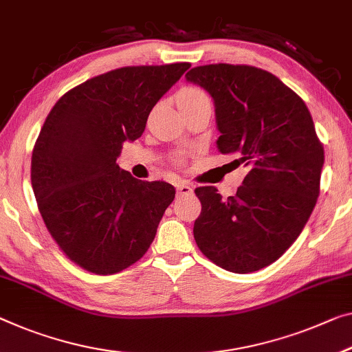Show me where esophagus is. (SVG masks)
I'll return each instance as SVG.
<instances>
[{
  "label": "esophagus",
  "mask_w": 352,
  "mask_h": 352,
  "mask_svg": "<svg viewBox=\"0 0 352 352\" xmlns=\"http://www.w3.org/2000/svg\"><path fill=\"white\" fill-rule=\"evenodd\" d=\"M177 195H192L193 193V188L188 186L187 182H181V184H177Z\"/></svg>",
  "instance_id": "34e87169"
}]
</instances>
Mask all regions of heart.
<instances>
[{
    "label": "heart",
    "mask_w": 352,
    "mask_h": 352,
    "mask_svg": "<svg viewBox=\"0 0 352 352\" xmlns=\"http://www.w3.org/2000/svg\"><path fill=\"white\" fill-rule=\"evenodd\" d=\"M198 100H208V96L203 89L197 88V86H184V88L176 94L177 105L181 104H193Z\"/></svg>",
    "instance_id": "obj_1"
}]
</instances>
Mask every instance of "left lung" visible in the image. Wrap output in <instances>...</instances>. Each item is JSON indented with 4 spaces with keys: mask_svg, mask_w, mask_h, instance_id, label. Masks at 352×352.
Instances as JSON below:
<instances>
[{
    "mask_svg": "<svg viewBox=\"0 0 352 352\" xmlns=\"http://www.w3.org/2000/svg\"><path fill=\"white\" fill-rule=\"evenodd\" d=\"M188 82L212 96L221 154H234L248 173L234 197L197 187L201 214L197 245L236 274L255 272L299 237L320 195L324 148L305 102L267 70L245 64H208Z\"/></svg>",
    "mask_w": 352,
    "mask_h": 352,
    "instance_id": "left-lung-1",
    "label": "left lung"
}]
</instances>
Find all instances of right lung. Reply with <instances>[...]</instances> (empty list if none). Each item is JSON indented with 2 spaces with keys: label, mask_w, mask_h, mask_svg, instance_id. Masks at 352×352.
I'll use <instances>...</instances> for the list:
<instances>
[{
  "label": "right lung",
  "mask_w": 352,
  "mask_h": 352,
  "mask_svg": "<svg viewBox=\"0 0 352 352\" xmlns=\"http://www.w3.org/2000/svg\"><path fill=\"white\" fill-rule=\"evenodd\" d=\"M190 63L127 66L75 86L48 113L31 157V186L48 232L70 261L97 275L132 266L154 241L175 187L116 164L153 107Z\"/></svg>",
  "instance_id": "1"
}]
</instances>
